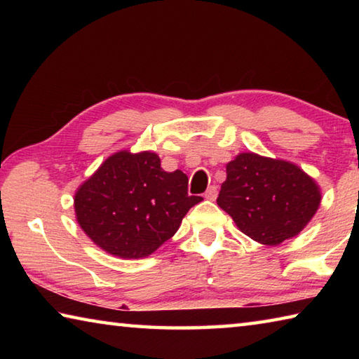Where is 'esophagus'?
<instances>
[{
    "instance_id": "34e87169",
    "label": "esophagus",
    "mask_w": 359,
    "mask_h": 359,
    "mask_svg": "<svg viewBox=\"0 0 359 359\" xmlns=\"http://www.w3.org/2000/svg\"><path fill=\"white\" fill-rule=\"evenodd\" d=\"M217 187L215 185H210L209 188H208V191L204 193V198L205 199H209V201H214V199L217 198Z\"/></svg>"
}]
</instances>
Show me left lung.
<instances>
[{"instance_id":"1","label":"left lung","mask_w":359,"mask_h":359,"mask_svg":"<svg viewBox=\"0 0 359 359\" xmlns=\"http://www.w3.org/2000/svg\"><path fill=\"white\" fill-rule=\"evenodd\" d=\"M320 185L294 163L242 151L226 165L217 204L263 245L294 238L317 214Z\"/></svg>"}]
</instances>
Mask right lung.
<instances>
[{
    "label": "right lung",
    "instance_id": "add662e5",
    "mask_svg": "<svg viewBox=\"0 0 359 359\" xmlns=\"http://www.w3.org/2000/svg\"><path fill=\"white\" fill-rule=\"evenodd\" d=\"M201 196L188 194V177L166 172L155 151L118 150L74 194L79 226L95 245L121 259H141L177 233Z\"/></svg>",
    "mask_w": 359,
    "mask_h": 359
}]
</instances>
